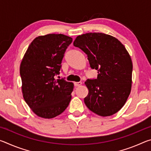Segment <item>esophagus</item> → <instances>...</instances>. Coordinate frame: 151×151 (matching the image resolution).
<instances>
[{
	"label": "esophagus",
	"instance_id": "obj_1",
	"mask_svg": "<svg viewBox=\"0 0 151 151\" xmlns=\"http://www.w3.org/2000/svg\"><path fill=\"white\" fill-rule=\"evenodd\" d=\"M74 85H75V86H78L82 85V82H75Z\"/></svg>",
	"mask_w": 151,
	"mask_h": 151
}]
</instances>
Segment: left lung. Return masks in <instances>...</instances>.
Instances as JSON below:
<instances>
[{
    "label": "left lung",
    "mask_w": 151,
    "mask_h": 151,
    "mask_svg": "<svg viewBox=\"0 0 151 151\" xmlns=\"http://www.w3.org/2000/svg\"><path fill=\"white\" fill-rule=\"evenodd\" d=\"M73 45L87 55L96 79H87L88 94L84 101L92 112L102 116L115 114L126 103L131 90L132 63L124 45L116 38L99 32L86 33Z\"/></svg>",
    "instance_id": "left-lung-1"
}]
</instances>
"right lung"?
Returning <instances> with one entry per match:
<instances>
[{
	"instance_id": "1",
	"label": "right lung",
	"mask_w": 151,
	"mask_h": 151,
	"mask_svg": "<svg viewBox=\"0 0 151 151\" xmlns=\"http://www.w3.org/2000/svg\"><path fill=\"white\" fill-rule=\"evenodd\" d=\"M73 39L62 34L39 36L30 43L20 64L24 101L37 116L52 119L67 108L73 83L55 79Z\"/></svg>"
}]
</instances>
